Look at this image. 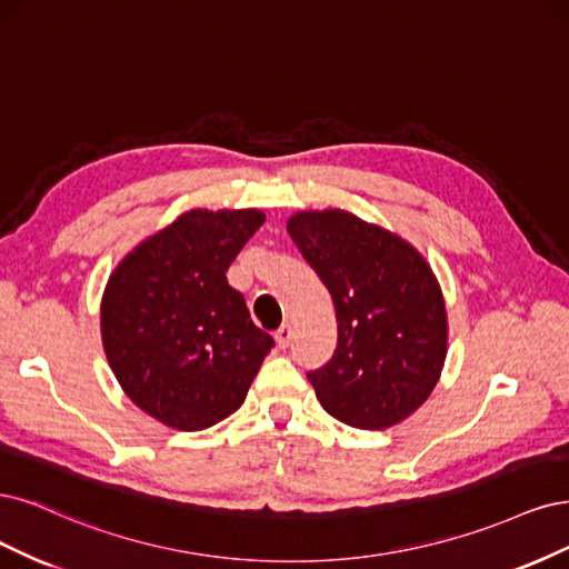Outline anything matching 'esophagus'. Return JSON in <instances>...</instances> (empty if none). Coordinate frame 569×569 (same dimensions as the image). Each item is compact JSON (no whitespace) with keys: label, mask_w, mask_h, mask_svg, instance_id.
<instances>
[{"label":"esophagus","mask_w":569,"mask_h":569,"mask_svg":"<svg viewBox=\"0 0 569 569\" xmlns=\"http://www.w3.org/2000/svg\"><path fill=\"white\" fill-rule=\"evenodd\" d=\"M273 338H277V342H279V347L281 350H286V347L290 345V340H292V328L286 323V326H281L277 333H273Z\"/></svg>","instance_id":"esophagus-1"}]
</instances>
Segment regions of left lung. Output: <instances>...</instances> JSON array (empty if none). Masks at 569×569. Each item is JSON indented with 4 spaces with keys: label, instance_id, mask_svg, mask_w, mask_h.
Listing matches in <instances>:
<instances>
[{
    "label": "left lung",
    "instance_id": "left-lung-1",
    "mask_svg": "<svg viewBox=\"0 0 569 569\" xmlns=\"http://www.w3.org/2000/svg\"><path fill=\"white\" fill-rule=\"evenodd\" d=\"M288 233L336 305L338 345L307 373L342 423L385 430L432 392L447 357V311L413 246L342 210L300 212Z\"/></svg>",
    "mask_w": 569,
    "mask_h": 569
}]
</instances>
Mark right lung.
Returning <instances> with one entry per match:
<instances>
[{
    "instance_id": "obj_1",
    "label": "right lung",
    "mask_w": 569,
    "mask_h": 569,
    "mask_svg": "<svg viewBox=\"0 0 569 569\" xmlns=\"http://www.w3.org/2000/svg\"><path fill=\"white\" fill-rule=\"evenodd\" d=\"M264 224L258 210H191L134 248L101 302L108 363L139 409L206 430L243 405L273 338L250 319L227 269Z\"/></svg>"
}]
</instances>
